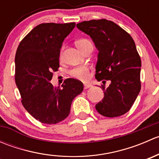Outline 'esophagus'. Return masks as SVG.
Listing matches in <instances>:
<instances>
[{
  "mask_svg": "<svg viewBox=\"0 0 159 159\" xmlns=\"http://www.w3.org/2000/svg\"><path fill=\"white\" fill-rule=\"evenodd\" d=\"M91 87V84H87V83H84V89H89V88Z\"/></svg>",
  "mask_w": 159,
  "mask_h": 159,
  "instance_id": "34e87169",
  "label": "esophagus"
}]
</instances>
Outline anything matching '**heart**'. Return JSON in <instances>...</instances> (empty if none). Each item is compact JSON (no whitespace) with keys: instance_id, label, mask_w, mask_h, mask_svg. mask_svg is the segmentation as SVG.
<instances>
[{"instance_id":"obj_1","label":"heart","mask_w":159,"mask_h":159,"mask_svg":"<svg viewBox=\"0 0 159 159\" xmlns=\"http://www.w3.org/2000/svg\"><path fill=\"white\" fill-rule=\"evenodd\" d=\"M75 44H76L78 48L81 50V51H83V50L87 48L88 47H90V46H92L90 41L88 39H84V38L78 40ZM70 75L73 78L81 80H86L89 78V68L85 65L77 66L70 70Z\"/></svg>"}]
</instances>
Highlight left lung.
Here are the masks:
<instances>
[{"instance_id": "left-lung-1", "label": "left lung", "mask_w": 159, "mask_h": 159, "mask_svg": "<svg viewBox=\"0 0 159 159\" xmlns=\"http://www.w3.org/2000/svg\"><path fill=\"white\" fill-rule=\"evenodd\" d=\"M77 28L91 37L98 51L96 79L110 81L108 87H101L104 98L95 105L96 110L109 118L124 115L141 90L142 62L134 40L121 27L105 19L81 22Z\"/></svg>"}]
</instances>
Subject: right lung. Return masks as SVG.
<instances>
[{
	"label": "right lung",
	"mask_w": 159,
	"mask_h": 159,
	"mask_svg": "<svg viewBox=\"0 0 159 159\" xmlns=\"http://www.w3.org/2000/svg\"><path fill=\"white\" fill-rule=\"evenodd\" d=\"M75 22L41 24L19 44L15 55V83L27 111L40 122L57 124L68 116L73 99L82 92V82L68 78L61 87L51 83L59 68L62 43Z\"/></svg>",
	"instance_id": "add662e5"
}]
</instances>
